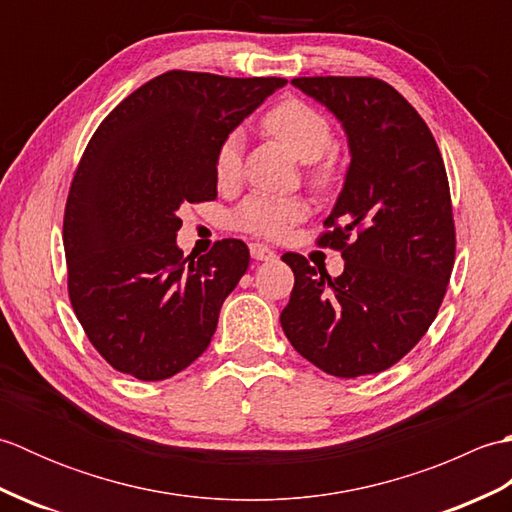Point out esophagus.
Wrapping results in <instances>:
<instances>
[{"label": "esophagus", "mask_w": 512, "mask_h": 512, "mask_svg": "<svg viewBox=\"0 0 512 512\" xmlns=\"http://www.w3.org/2000/svg\"><path fill=\"white\" fill-rule=\"evenodd\" d=\"M250 255H253L257 262H270V259L277 257L275 250L266 244H250Z\"/></svg>", "instance_id": "esophagus-1"}]
</instances>
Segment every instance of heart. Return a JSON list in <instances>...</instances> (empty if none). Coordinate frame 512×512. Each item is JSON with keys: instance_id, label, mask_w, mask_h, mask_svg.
<instances>
[{"instance_id": "1", "label": "heart", "mask_w": 512, "mask_h": 512, "mask_svg": "<svg viewBox=\"0 0 512 512\" xmlns=\"http://www.w3.org/2000/svg\"><path fill=\"white\" fill-rule=\"evenodd\" d=\"M264 127L301 162H317L328 154L334 143L328 118L308 103L295 99L275 105L266 114ZM239 171H242V138L239 134H228L215 154V178L226 187L237 182ZM317 176L323 180V173ZM306 213L308 206L301 198L253 193L237 206L233 222L250 235L277 239L301 222Z\"/></svg>"}]
</instances>
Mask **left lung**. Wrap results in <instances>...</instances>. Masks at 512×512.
<instances>
[{
    "instance_id": "obj_1",
    "label": "left lung",
    "mask_w": 512,
    "mask_h": 512,
    "mask_svg": "<svg viewBox=\"0 0 512 512\" xmlns=\"http://www.w3.org/2000/svg\"><path fill=\"white\" fill-rule=\"evenodd\" d=\"M292 85L341 123L343 189L319 244L341 250L339 277L286 253L295 288L281 312L292 347L325 374L356 378L398 363L438 314L455 257L451 193L427 123L385 81L301 76Z\"/></svg>"
}]
</instances>
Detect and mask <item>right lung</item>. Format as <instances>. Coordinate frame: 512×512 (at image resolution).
Returning <instances> with one entry per match:
<instances>
[{
    "label": "right lung",
    "instance_id": "obj_1",
    "mask_svg": "<svg viewBox=\"0 0 512 512\" xmlns=\"http://www.w3.org/2000/svg\"><path fill=\"white\" fill-rule=\"evenodd\" d=\"M284 85L277 76L171 70L94 132L65 204L63 246L76 319L118 372L165 380L209 347L248 246L222 239L184 259L178 211L217 198L222 140Z\"/></svg>",
    "mask_w": 512,
    "mask_h": 512
}]
</instances>
